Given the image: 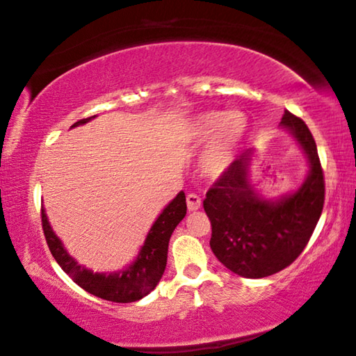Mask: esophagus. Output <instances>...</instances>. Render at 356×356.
<instances>
[{
    "label": "esophagus",
    "instance_id": "obj_1",
    "mask_svg": "<svg viewBox=\"0 0 356 356\" xmlns=\"http://www.w3.org/2000/svg\"><path fill=\"white\" fill-rule=\"evenodd\" d=\"M187 208L188 211H197V209L202 208V198L195 193L187 195Z\"/></svg>",
    "mask_w": 356,
    "mask_h": 356
}]
</instances>
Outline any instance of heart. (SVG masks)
Segmentation results:
<instances>
[{"label":"heart","instance_id":"b5f03b06","mask_svg":"<svg viewBox=\"0 0 356 356\" xmlns=\"http://www.w3.org/2000/svg\"><path fill=\"white\" fill-rule=\"evenodd\" d=\"M247 132V114L238 109H209L192 119L188 126L192 143L198 147L209 143L202 158V169L208 177H221L234 166Z\"/></svg>","mask_w":356,"mask_h":356}]
</instances>
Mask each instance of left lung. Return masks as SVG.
Instances as JSON below:
<instances>
[{
	"label": "left lung",
	"instance_id": "left-lung-1",
	"mask_svg": "<svg viewBox=\"0 0 356 356\" xmlns=\"http://www.w3.org/2000/svg\"><path fill=\"white\" fill-rule=\"evenodd\" d=\"M280 126L293 135L309 163L308 177L297 192L279 200L259 197L248 176L253 149H247L203 200L213 253L242 277H268L292 264L323 213L326 187L316 142L307 124L290 111H284Z\"/></svg>",
	"mask_w": 356,
	"mask_h": 356
}]
</instances>
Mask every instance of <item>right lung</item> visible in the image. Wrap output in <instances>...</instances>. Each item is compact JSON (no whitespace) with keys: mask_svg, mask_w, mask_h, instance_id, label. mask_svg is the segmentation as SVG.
<instances>
[{"mask_svg":"<svg viewBox=\"0 0 356 356\" xmlns=\"http://www.w3.org/2000/svg\"><path fill=\"white\" fill-rule=\"evenodd\" d=\"M92 118L80 119L72 127L82 126ZM187 214V203H185V193L179 192L177 197L163 209L156 221L149 229L138 257L129 268L121 273H93L90 269L80 266L71 254L66 252L61 240L56 237L49 226L47 213L42 208V226L43 234L47 238L48 248L56 259L63 271L69 274L74 282L80 285L88 293L99 297L108 302L116 303H130L143 298L156 287L161 280L164 269L168 263V247L169 238Z\"/></svg>","mask_w":356,"mask_h":356,"instance_id":"right-lung-1","label":"right lung"}]
</instances>
